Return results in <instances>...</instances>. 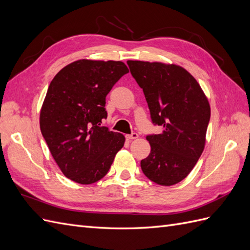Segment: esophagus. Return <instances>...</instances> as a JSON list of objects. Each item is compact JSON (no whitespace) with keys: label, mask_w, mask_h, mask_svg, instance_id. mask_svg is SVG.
<instances>
[{"label":"esophagus","mask_w":250,"mask_h":250,"mask_svg":"<svg viewBox=\"0 0 250 250\" xmlns=\"http://www.w3.org/2000/svg\"><path fill=\"white\" fill-rule=\"evenodd\" d=\"M139 138V134L137 132H132L131 134H126V139L127 140H135Z\"/></svg>","instance_id":"1"}]
</instances>
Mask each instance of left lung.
Masks as SVG:
<instances>
[{"label": "left lung", "instance_id": "left-lung-1", "mask_svg": "<svg viewBox=\"0 0 250 250\" xmlns=\"http://www.w3.org/2000/svg\"><path fill=\"white\" fill-rule=\"evenodd\" d=\"M132 77L143 88L160 134L146 137L150 154L141 161L153 183L173 186L185 179L198 162L206 144L210 107L199 83L176 64L128 60Z\"/></svg>", "mask_w": 250, "mask_h": 250}]
</instances>
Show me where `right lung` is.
Returning a JSON list of instances; mask_svg holds the SVG:
<instances>
[{
	"mask_svg": "<svg viewBox=\"0 0 250 250\" xmlns=\"http://www.w3.org/2000/svg\"><path fill=\"white\" fill-rule=\"evenodd\" d=\"M128 72L122 62L80 59L60 70L50 83L41 131L58 167L75 183L100 180L124 146L122 133L100 125L107 118L105 98Z\"/></svg>",
	"mask_w": 250,
	"mask_h": 250,
	"instance_id": "1",
	"label": "right lung"
}]
</instances>
